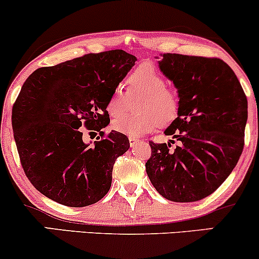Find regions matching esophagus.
I'll return each instance as SVG.
<instances>
[{
  "label": "esophagus",
  "mask_w": 259,
  "mask_h": 259,
  "mask_svg": "<svg viewBox=\"0 0 259 259\" xmlns=\"http://www.w3.org/2000/svg\"><path fill=\"white\" fill-rule=\"evenodd\" d=\"M129 142H130V146L134 147L136 144H140V142H141V140H139L136 138H129Z\"/></svg>",
  "instance_id": "esophagus-1"
}]
</instances>
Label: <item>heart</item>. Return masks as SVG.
<instances>
[{
  "mask_svg": "<svg viewBox=\"0 0 259 259\" xmlns=\"http://www.w3.org/2000/svg\"><path fill=\"white\" fill-rule=\"evenodd\" d=\"M126 85L127 94L121 90L113 92L107 103V111L112 117H119L128 106L129 96H141L137 104L139 114L113 120L112 127L115 132L138 138L153 132L159 125L171 123L179 114V96L167 88V79L152 65L142 64L135 68L126 78Z\"/></svg>",
  "mask_w": 259,
  "mask_h": 259,
  "instance_id": "heart-1",
  "label": "heart"
}]
</instances>
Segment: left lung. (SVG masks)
<instances>
[{
	"mask_svg": "<svg viewBox=\"0 0 259 259\" xmlns=\"http://www.w3.org/2000/svg\"><path fill=\"white\" fill-rule=\"evenodd\" d=\"M163 74L180 99L178 118L167 127L179 146L150 141L146 173L164 198L196 202L215 191L241 156L247 97L239 79L219 58L163 53ZM171 142L174 140H170Z\"/></svg>",
	"mask_w": 259,
	"mask_h": 259,
	"instance_id": "1",
	"label": "left lung"
}]
</instances>
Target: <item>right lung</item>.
Instances as JSON below:
<instances>
[{
    "label": "right lung",
    "mask_w": 259,
    "mask_h": 259,
    "mask_svg": "<svg viewBox=\"0 0 259 259\" xmlns=\"http://www.w3.org/2000/svg\"><path fill=\"white\" fill-rule=\"evenodd\" d=\"M136 57L112 50L38 68L25 80L12 111L20 163L37 191L68 207L103 198L115 159L129 150L124 134H106L107 103ZM86 128L100 134L92 147Z\"/></svg>",
    "instance_id": "add662e5"
}]
</instances>
